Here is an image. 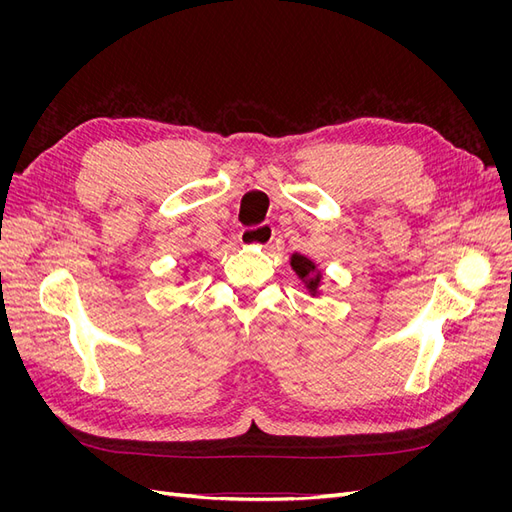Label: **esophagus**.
I'll use <instances>...</instances> for the list:
<instances>
[{"label": "esophagus", "instance_id": "esophagus-1", "mask_svg": "<svg viewBox=\"0 0 512 512\" xmlns=\"http://www.w3.org/2000/svg\"><path fill=\"white\" fill-rule=\"evenodd\" d=\"M273 237V228L271 224H260L256 228H243L239 241L243 245H260V247H267L271 243Z\"/></svg>", "mask_w": 512, "mask_h": 512}]
</instances>
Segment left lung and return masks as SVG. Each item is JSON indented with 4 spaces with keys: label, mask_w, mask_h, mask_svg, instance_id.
Segmentation results:
<instances>
[{
    "label": "left lung",
    "mask_w": 512,
    "mask_h": 512,
    "mask_svg": "<svg viewBox=\"0 0 512 512\" xmlns=\"http://www.w3.org/2000/svg\"><path fill=\"white\" fill-rule=\"evenodd\" d=\"M290 267L294 269V273L299 275V280L305 282L309 294H318V288H320V280H322V273L318 271L316 262L309 260L307 256H301V254H292L290 256Z\"/></svg>",
    "instance_id": "1"
}]
</instances>
